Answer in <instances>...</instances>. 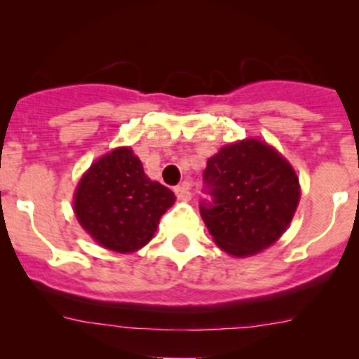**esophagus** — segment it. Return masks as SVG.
Wrapping results in <instances>:
<instances>
[{"mask_svg": "<svg viewBox=\"0 0 359 359\" xmlns=\"http://www.w3.org/2000/svg\"><path fill=\"white\" fill-rule=\"evenodd\" d=\"M189 189H191L189 182H182V184H179V186L173 187L177 198H180V200H189V198H191V191Z\"/></svg>", "mask_w": 359, "mask_h": 359, "instance_id": "1", "label": "esophagus"}]
</instances>
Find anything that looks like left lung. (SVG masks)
Here are the masks:
<instances>
[{"mask_svg": "<svg viewBox=\"0 0 359 359\" xmlns=\"http://www.w3.org/2000/svg\"><path fill=\"white\" fill-rule=\"evenodd\" d=\"M200 213L213 241L248 257L273 245L290 224L300 189L293 168L273 147L243 140L222 147L203 172Z\"/></svg>", "mask_w": 359, "mask_h": 359, "instance_id": "obj_1", "label": "left lung"}]
</instances>
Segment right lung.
Here are the masks:
<instances>
[{
    "mask_svg": "<svg viewBox=\"0 0 359 359\" xmlns=\"http://www.w3.org/2000/svg\"><path fill=\"white\" fill-rule=\"evenodd\" d=\"M175 194L144 173L140 159L119 147L90 166L79 180L74 212L83 229L102 247L135 252L154 236Z\"/></svg>",
    "mask_w": 359,
    "mask_h": 359,
    "instance_id": "right-lung-1",
    "label": "right lung"
}]
</instances>
